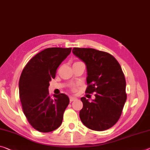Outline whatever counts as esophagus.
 Segmentation results:
<instances>
[{"label":"esophagus","mask_w":150,"mask_h":150,"mask_svg":"<svg viewBox=\"0 0 150 150\" xmlns=\"http://www.w3.org/2000/svg\"><path fill=\"white\" fill-rule=\"evenodd\" d=\"M76 99H76L75 97L69 96V100H70V101H71V102H72V101H75V100H76Z\"/></svg>","instance_id":"obj_1"}]
</instances>
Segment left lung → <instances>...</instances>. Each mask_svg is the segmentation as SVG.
<instances>
[{
	"mask_svg": "<svg viewBox=\"0 0 150 150\" xmlns=\"http://www.w3.org/2000/svg\"><path fill=\"white\" fill-rule=\"evenodd\" d=\"M73 53L83 61L87 68L85 92L95 93L96 99L89 101L83 97L79 111L82 123L95 131L113 126L120 119L127 99L125 76L117 61L106 52L91 48L73 49Z\"/></svg>",
	"mask_w": 150,
	"mask_h": 150,
	"instance_id": "1",
	"label": "left lung"
}]
</instances>
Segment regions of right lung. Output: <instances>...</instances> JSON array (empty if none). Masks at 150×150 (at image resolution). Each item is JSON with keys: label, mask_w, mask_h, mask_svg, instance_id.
<instances>
[{"label": "right lung", "mask_w": 150, "mask_h": 150, "mask_svg": "<svg viewBox=\"0 0 150 150\" xmlns=\"http://www.w3.org/2000/svg\"><path fill=\"white\" fill-rule=\"evenodd\" d=\"M71 51V48L44 49L28 61L19 79V97L24 114L33 128L47 133L55 130L63 122V113L69 103L64 93L49 96V81Z\"/></svg>", "instance_id": "1"}]
</instances>
